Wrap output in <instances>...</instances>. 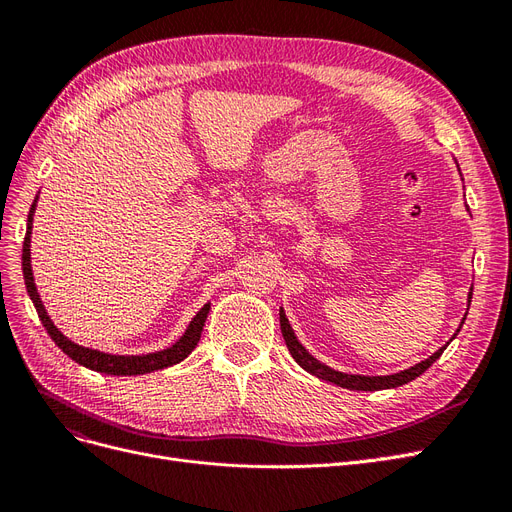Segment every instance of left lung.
Wrapping results in <instances>:
<instances>
[{
	"instance_id": "1",
	"label": "left lung",
	"mask_w": 512,
	"mask_h": 512,
	"mask_svg": "<svg viewBox=\"0 0 512 512\" xmlns=\"http://www.w3.org/2000/svg\"><path fill=\"white\" fill-rule=\"evenodd\" d=\"M470 299H472V288H470V294H468V307H470ZM466 320V318H463ZM463 324V322H461ZM280 327H282V335H284V342L292 354V359L297 361L305 371H309V374L320 378V380H327V382H333L337 386H342V389H350V391H380V389H397V386L401 384H408L412 382L414 378H418L423 374V371H427L433 363H436L440 359V354L446 350V346H442L438 352H433L429 359L416 363L414 367L410 369H404L399 371V374H393V376H356V374H344V371H335L331 369L329 365L320 363L318 359H314L312 354H309L301 342L297 339V335H294L290 322L284 314V309H280ZM461 329V327H459ZM457 329V333H459ZM455 333V335H457ZM455 335L451 339H455Z\"/></svg>"
}]
</instances>
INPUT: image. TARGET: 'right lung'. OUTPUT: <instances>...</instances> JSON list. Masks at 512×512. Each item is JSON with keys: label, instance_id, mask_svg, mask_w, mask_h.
Masks as SVG:
<instances>
[{"label": "right lung", "instance_id": "right-lung-1", "mask_svg": "<svg viewBox=\"0 0 512 512\" xmlns=\"http://www.w3.org/2000/svg\"><path fill=\"white\" fill-rule=\"evenodd\" d=\"M36 203H38V196L27 215V232H25V241H23V277H25V286H27L29 297H32V301H34L40 322L44 324V329L51 335L53 342L61 348V352H66L72 361H76L87 369H94V371H100V374H111V376H141V374H149V371H158V369L181 363L198 344L200 333H203V327H205L207 314L211 309L209 303L203 305V309H200V312L192 318L188 329H185V333L177 339L173 346L166 350H160V352H149V354L123 356V354H106L100 350H91V348L74 344L72 339H68L55 327L53 320L49 318V314H46V309L40 301V294L36 290L34 273H32V252H29V243H32V228H34L32 222H34V213H36Z\"/></svg>", "mask_w": 512, "mask_h": 512}]
</instances>
